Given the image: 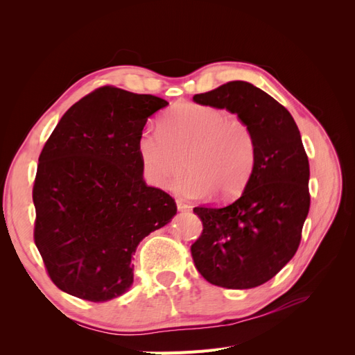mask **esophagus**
I'll use <instances>...</instances> for the list:
<instances>
[{"label": "esophagus", "instance_id": "obj_1", "mask_svg": "<svg viewBox=\"0 0 355 355\" xmlns=\"http://www.w3.org/2000/svg\"><path fill=\"white\" fill-rule=\"evenodd\" d=\"M176 204H178V209L182 210V211H185V210H189V209H191L189 204H187V202H184V201H180V200H178Z\"/></svg>", "mask_w": 355, "mask_h": 355}]
</instances>
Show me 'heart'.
Wrapping results in <instances>:
<instances>
[{"label": "heart", "instance_id": "b5f03b06", "mask_svg": "<svg viewBox=\"0 0 355 355\" xmlns=\"http://www.w3.org/2000/svg\"><path fill=\"white\" fill-rule=\"evenodd\" d=\"M144 176L155 188H164L182 168L176 182L184 197L220 198L240 194L256 163L257 145L252 127L219 108L179 103L161 118L159 128H144L137 139Z\"/></svg>", "mask_w": 355, "mask_h": 355}]
</instances>
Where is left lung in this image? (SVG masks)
Listing matches in <instances>:
<instances>
[{"label":"left lung","instance_id":"left-lung-1","mask_svg":"<svg viewBox=\"0 0 355 355\" xmlns=\"http://www.w3.org/2000/svg\"><path fill=\"white\" fill-rule=\"evenodd\" d=\"M194 102L237 114L252 127L257 155L240 198L198 206L202 232L191 245L196 268L214 286L252 288L295 256L309 211V163L293 116L270 94L230 81Z\"/></svg>","mask_w":355,"mask_h":355}]
</instances>
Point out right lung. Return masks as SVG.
<instances>
[{
	"instance_id": "obj_1",
	"label": "right lung",
	"mask_w": 355,
	"mask_h": 355,
	"mask_svg": "<svg viewBox=\"0 0 355 355\" xmlns=\"http://www.w3.org/2000/svg\"><path fill=\"white\" fill-rule=\"evenodd\" d=\"M168 102L103 85L60 118L38 158L32 189L34 241L50 280L90 302L125 293L146 235L176 214L167 192L148 187L137 139Z\"/></svg>"
}]
</instances>
